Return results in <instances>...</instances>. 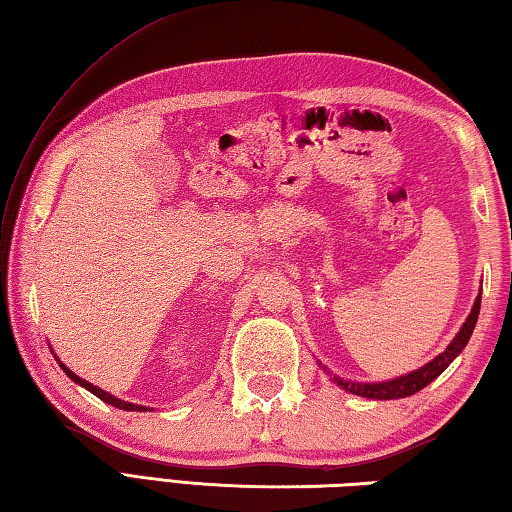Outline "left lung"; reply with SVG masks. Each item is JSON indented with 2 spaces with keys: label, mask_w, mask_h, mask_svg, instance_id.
<instances>
[{
  "label": "left lung",
  "mask_w": 512,
  "mask_h": 512,
  "mask_svg": "<svg viewBox=\"0 0 512 512\" xmlns=\"http://www.w3.org/2000/svg\"><path fill=\"white\" fill-rule=\"evenodd\" d=\"M479 307H481V296H477L475 305H472V312L468 314L466 323L461 325V330L457 332L455 339L452 343L443 350L439 356H435L430 363L423 365V368L414 370L410 374H403L399 379H392V381H383V383H356V381H343L339 376H334V383L341 385L343 390L352 392V394H359V397L365 399H403V397H410V394L419 392L426 388L428 383H432L437 379V376L448 368V365L457 359L464 350L466 343L470 341V334L475 330L477 325V316H479Z\"/></svg>",
  "instance_id": "left-lung-1"
}]
</instances>
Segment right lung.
I'll return each instance as SVG.
<instances>
[{"label": "right lung", "instance_id": "add662e5", "mask_svg": "<svg viewBox=\"0 0 512 512\" xmlns=\"http://www.w3.org/2000/svg\"><path fill=\"white\" fill-rule=\"evenodd\" d=\"M60 368L66 372V376H69V379H73L77 385H82V388H86V390H89V392H93L95 397L102 399L104 403H111V406L120 408V410H129V412H144V410H149L147 406H136V403H129V401H122V399H118V397H113V394H109V392L100 390L98 385H93V383H89V381L80 379V376H77L75 372H71L69 368H66V365H64L62 361H60Z\"/></svg>", "mask_w": 512, "mask_h": 512}]
</instances>
